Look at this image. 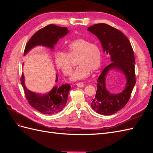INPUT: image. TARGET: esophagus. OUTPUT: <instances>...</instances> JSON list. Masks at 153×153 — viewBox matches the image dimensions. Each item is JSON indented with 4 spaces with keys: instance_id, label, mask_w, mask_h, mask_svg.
<instances>
[{
    "instance_id": "34e87169",
    "label": "esophagus",
    "mask_w": 153,
    "mask_h": 153,
    "mask_svg": "<svg viewBox=\"0 0 153 153\" xmlns=\"http://www.w3.org/2000/svg\"><path fill=\"white\" fill-rule=\"evenodd\" d=\"M84 83H82V82H78V83H76V86L77 87H84Z\"/></svg>"
}]
</instances>
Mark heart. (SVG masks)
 <instances>
[{
  "mask_svg": "<svg viewBox=\"0 0 153 153\" xmlns=\"http://www.w3.org/2000/svg\"><path fill=\"white\" fill-rule=\"evenodd\" d=\"M66 53L58 52L55 54V62L56 66L66 76L72 72L71 59L78 56V67L71 76L73 80L84 79L89 76L91 71L94 72L100 68L102 63V53L98 45L84 38L73 40L68 45Z\"/></svg>",
  "mask_w": 153,
  "mask_h": 153,
  "instance_id": "1",
  "label": "heart"
}]
</instances>
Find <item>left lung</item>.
I'll list each match as a JSON object with an SVG mask.
<instances>
[{
	"instance_id": "obj_1",
	"label": "left lung",
	"mask_w": 153,
	"mask_h": 153,
	"mask_svg": "<svg viewBox=\"0 0 153 153\" xmlns=\"http://www.w3.org/2000/svg\"><path fill=\"white\" fill-rule=\"evenodd\" d=\"M88 30L98 37L103 51L110 55L113 62L103 69L98 78L96 94L91 100V107L101 115H112L127 104L136 83L133 50L126 36L108 24H94L88 27ZM112 68L122 71L127 79L126 88L118 95L110 94L105 89L106 73Z\"/></svg>"
}]
</instances>
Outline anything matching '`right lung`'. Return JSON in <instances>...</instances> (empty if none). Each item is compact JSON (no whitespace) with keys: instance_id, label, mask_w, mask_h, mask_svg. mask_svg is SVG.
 I'll list each match as a JSON object with an SVG mask.
<instances>
[{"instance_id":"right-lung-1","label":"right lung","mask_w":153,"mask_h":153,"mask_svg":"<svg viewBox=\"0 0 153 153\" xmlns=\"http://www.w3.org/2000/svg\"><path fill=\"white\" fill-rule=\"evenodd\" d=\"M68 33L67 27H61L53 24L46 26L37 31L31 37L25 46L24 55L36 45H41L53 48V45L56 44L59 39ZM20 80L29 105L39 112L47 115L55 114L61 112L66 106L69 91L71 89L69 84H65L59 87H54L48 94L40 96L36 94L25 87L23 73ZM57 80V76L56 82Z\"/></svg>"}]
</instances>
